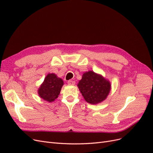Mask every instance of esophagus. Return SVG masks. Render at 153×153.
I'll list each match as a JSON object with an SVG mask.
<instances>
[{
    "label": "esophagus",
    "mask_w": 153,
    "mask_h": 153,
    "mask_svg": "<svg viewBox=\"0 0 153 153\" xmlns=\"http://www.w3.org/2000/svg\"><path fill=\"white\" fill-rule=\"evenodd\" d=\"M68 84L69 85H73L75 84V82L73 81V80H69L68 82Z\"/></svg>",
    "instance_id": "34e87169"
}]
</instances>
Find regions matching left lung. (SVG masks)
I'll use <instances>...</instances> for the list:
<instances>
[{
	"label": "left lung",
	"instance_id": "1",
	"mask_svg": "<svg viewBox=\"0 0 153 153\" xmlns=\"http://www.w3.org/2000/svg\"><path fill=\"white\" fill-rule=\"evenodd\" d=\"M77 86L84 100L92 105L100 103L106 100L111 90L110 81L92 71L83 74Z\"/></svg>",
	"mask_w": 153,
	"mask_h": 153
}]
</instances>
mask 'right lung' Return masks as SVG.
Wrapping results in <instances>:
<instances>
[{
	"instance_id": "1",
	"label": "right lung",
	"mask_w": 153,
	"mask_h": 153,
	"mask_svg": "<svg viewBox=\"0 0 153 153\" xmlns=\"http://www.w3.org/2000/svg\"><path fill=\"white\" fill-rule=\"evenodd\" d=\"M63 85L62 78L58 77L55 73H48L38 90V95L46 101L53 102L58 98Z\"/></svg>"
}]
</instances>
